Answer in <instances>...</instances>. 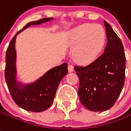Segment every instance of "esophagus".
<instances>
[{
    "label": "esophagus",
    "mask_w": 131,
    "mask_h": 131,
    "mask_svg": "<svg viewBox=\"0 0 131 131\" xmlns=\"http://www.w3.org/2000/svg\"><path fill=\"white\" fill-rule=\"evenodd\" d=\"M68 69V72L70 73L73 72L74 70V67H73V66H72V65H69Z\"/></svg>",
    "instance_id": "obj_1"
}]
</instances>
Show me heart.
<instances>
[{
  "mask_svg": "<svg viewBox=\"0 0 131 131\" xmlns=\"http://www.w3.org/2000/svg\"><path fill=\"white\" fill-rule=\"evenodd\" d=\"M106 39V33L100 24H83L71 31L69 43L73 56L79 62L90 63L98 58Z\"/></svg>",
  "mask_w": 131,
  "mask_h": 131,
  "instance_id": "1",
  "label": "heart"
}]
</instances>
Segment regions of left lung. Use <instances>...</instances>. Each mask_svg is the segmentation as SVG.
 <instances>
[{
	"mask_svg": "<svg viewBox=\"0 0 131 131\" xmlns=\"http://www.w3.org/2000/svg\"><path fill=\"white\" fill-rule=\"evenodd\" d=\"M107 43L104 53L87 66H75L79 78L78 95L84 107L104 111L113 107L121 93L125 78L123 44L110 24L104 20Z\"/></svg>",
	"mask_w": 131,
	"mask_h": 131,
	"instance_id": "left-lung-1",
	"label": "left lung"
}]
</instances>
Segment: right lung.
I'll return each mask as SVG.
<instances>
[{"label": "right lung", "instance_id": "obj_1", "mask_svg": "<svg viewBox=\"0 0 131 131\" xmlns=\"http://www.w3.org/2000/svg\"><path fill=\"white\" fill-rule=\"evenodd\" d=\"M53 19V18H43L29 22L13 37L6 52L5 75L8 89L16 104L27 111L41 112L51 106L61 81L68 74V63H63L50 69L35 81L27 83L19 81L16 67V37L31 25L43 24Z\"/></svg>", "mask_w": 131, "mask_h": 131}]
</instances>
